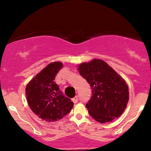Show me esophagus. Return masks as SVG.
Here are the masks:
<instances>
[{
	"mask_svg": "<svg viewBox=\"0 0 151 151\" xmlns=\"http://www.w3.org/2000/svg\"><path fill=\"white\" fill-rule=\"evenodd\" d=\"M78 100H79V99H78V96H76L75 97H74L73 99H72V101H73L74 104H76V103H77V102H78Z\"/></svg>",
	"mask_w": 151,
	"mask_h": 151,
	"instance_id": "esophagus-1",
	"label": "esophagus"
}]
</instances>
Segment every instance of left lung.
Listing matches in <instances>:
<instances>
[{"label":"left lung","instance_id":"left-lung-1","mask_svg":"<svg viewBox=\"0 0 151 151\" xmlns=\"http://www.w3.org/2000/svg\"><path fill=\"white\" fill-rule=\"evenodd\" d=\"M78 70L92 89V96L86 104L89 115L102 124L120 116L129 98L124 79L106 62L97 59L81 63Z\"/></svg>","mask_w":151,"mask_h":151}]
</instances>
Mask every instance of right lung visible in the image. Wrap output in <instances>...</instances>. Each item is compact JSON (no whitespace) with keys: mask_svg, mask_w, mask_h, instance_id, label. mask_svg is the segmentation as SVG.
I'll return each mask as SVG.
<instances>
[{"mask_svg":"<svg viewBox=\"0 0 151 151\" xmlns=\"http://www.w3.org/2000/svg\"><path fill=\"white\" fill-rule=\"evenodd\" d=\"M62 67L60 62H51L30 81L25 88L29 106L42 121L60 120L70 113L74 106L55 81Z\"/></svg>","mask_w":151,"mask_h":151,"instance_id":"right-lung-1","label":"right lung"}]
</instances>
